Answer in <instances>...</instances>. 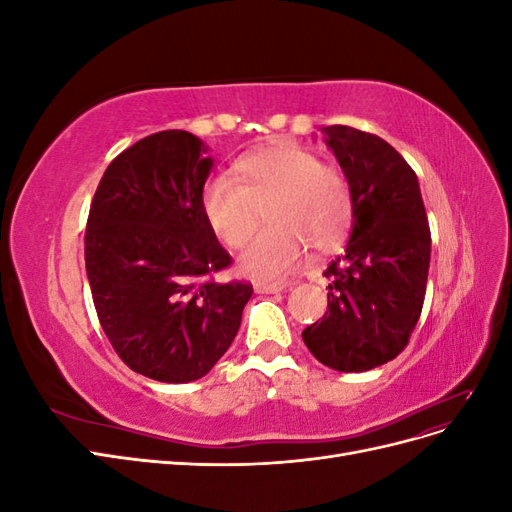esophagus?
<instances>
[{"instance_id": "1", "label": "esophagus", "mask_w": 512, "mask_h": 512, "mask_svg": "<svg viewBox=\"0 0 512 512\" xmlns=\"http://www.w3.org/2000/svg\"><path fill=\"white\" fill-rule=\"evenodd\" d=\"M286 288H290V284L284 282H256L254 290L258 294H277V292H284Z\"/></svg>"}]
</instances>
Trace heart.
Masks as SVG:
<instances>
[{
  "label": "heart",
  "mask_w": 512,
  "mask_h": 512,
  "mask_svg": "<svg viewBox=\"0 0 512 512\" xmlns=\"http://www.w3.org/2000/svg\"><path fill=\"white\" fill-rule=\"evenodd\" d=\"M205 220L222 243L243 247L265 209L267 228L247 245L239 269L260 280H280L301 267L307 245L329 252L352 222V192L342 170L322 164L316 151L282 143L250 153L215 177L200 196Z\"/></svg>",
  "instance_id": "heart-1"
}]
</instances>
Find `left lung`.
<instances>
[{
    "label": "left lung",
    "instance_id": "obj_1",
    "mask_svg": "<svg viewBox=\"0 0 512 512\" xmlns=\"http://www.w3.org/2000/svg\"><path fill=\"white\" fill-rule=\"evenodd\" d=\"M352 192V230L324 271L329 309L303 331L316 359L335 371H367L406 348L421 316L431 232L418 179L376 134L322 128Z\"/></svg>",
    "mask_w": 512,
    "mask_h": 512
}]
</instances>
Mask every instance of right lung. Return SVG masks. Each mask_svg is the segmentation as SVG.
I'll list each match as a JSON object with an SVG mask.
<instances>
[{"label": "right lung", "instance_id": "right-lung-1", "mask_svg": "<svg viewBox=\"0 0 512 512\" xmlns=\"http://www.w3.org/2000/svg\"><path fill=\"white\" fill-rule=\"evenodd\" d=\"M207 151L185 130L151 134L108 164L89 209L85 269L100 324L121 361L158 382L207 376L254 292L213 280L230 256L200 205Z\"/></svg>", "mask_w": 512, "mask_h": 512}]
</instances>
